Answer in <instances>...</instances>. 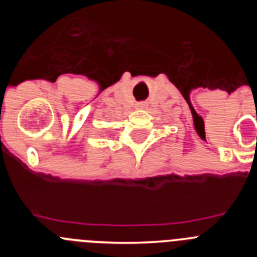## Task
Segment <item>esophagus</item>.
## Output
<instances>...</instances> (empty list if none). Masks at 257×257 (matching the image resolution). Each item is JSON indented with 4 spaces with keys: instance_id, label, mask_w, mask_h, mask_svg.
Masks as SVG:
<instances>
[{
    "instance_id": "esophagus-1",
    "label": "esophagus",
    "mask_w": 257,
    "mask_h": 257,
    "mask_svg": "<svg viewBox=\"0 0 257 257\" xmlns=\"http://www.w3.org/2000/svg\"><path fill=\"white\" fill-rule=\"evenodd\" d=\"M145 108H147V104H145L144 101L136 104V109H145Z\"/></svg>"
}]
</instances>
